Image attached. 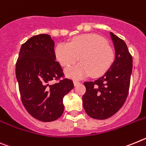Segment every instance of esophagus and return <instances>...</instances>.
I'll list each match as a JSON object with an SVG mask.
<instances>
[{"label": "esophagus", "instance_id": "obj_1", "mask_svg": "<svg viewBox=\"0 0 146 146\" xmlns=\"http://www.w3.org/2000/svg\"><path fill=\"white\" fill-rule=\"evenodd\" d=\"M73 84H74L75 86H76V85H78V84H80V82L78 80H74L73 81Z\"/></svg>", "mask_w": 146, "mask_h": 146}]
</instances>
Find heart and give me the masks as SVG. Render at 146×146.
<instances>
[{
    "instance_id": "heart-1",
    "label": "heart",
    "mask_w": 146,
    "mask_h": 146,
    "mask_svg": "<svg viewBox=\"0 0 146 146\" xmlns=\"http://www.w3.org/2000/svg\"><path fill=\"white\" fill-rule=\"evenodd\" d=\"M55 55L61 65L65 68L80 59L79 64L65 70L68 76L74 78L90 75L101 76L110 70L115 59V51L106 40L92 33L76 36L70 43H59Z\"/></svg>"
}]
</instances>
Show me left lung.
Returning a JSON list of instances; mask_svg holds the SVG:
<instances>
[{
    "label": "left lung",
    "instance_id": "8db88e82",
    "mask_svg": "<svg viewBox=\"0 0 146 146\" xmlns=\"http://www.w3.org/2000/svg\"><path fill=\"white\" fill-rule=\"evenodd\" d=\"M115 50V59L108 71L94 82L84 83L82 97L86 113L94 119L111 117L124 104L128 96L132 72V56L125 42L110 32Z\"/></svg>",
    "mask_w": 146,
    "mask_h": 146
}]
</instances>
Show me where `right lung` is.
<instances>
[{
	"mask_svg": "<svg viewBox=\"0 0 146 146\" xmlns=\"http://www.w3.org/2000/svg\"><path fill=\"white\" fill-rule=\"evenodd\" d=\"M15 73L22 103L32 117L42 122L61 117L63 98L74 85L71 79L64 78L56 61L54 42L50 35H36L23 44ZM53 80L58 82L50 84Z\"/></svg>",
	"mask_w": 146,
	"mask_h": 146,
	"instance_id": "obj_1",
	"label": "right lung"
}]
</instances>
